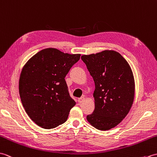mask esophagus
Wrapping results in <instances>:
<instances>
[{"mask_svg": "<svg viewBox=\"0 0 157 157\" xmlns=\"http://www.w3.org/2000/svg\"><path fill=\"white\" fill-rule=\"evenodd\" d=\"M85 101V97H82L81 98L78 99V103H82Z\"/></svg>", "mask_w": 157, "mask_h": 157, "instance_id": "obj_1", "label": "esophagus"}]
</instances>
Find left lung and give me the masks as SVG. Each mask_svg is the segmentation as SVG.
<instances>
[{"label": "left lung", "instance_id": "left-lung-1", "mask_svg": "<svg viewBox=\"0 0 157 157\" xmlns=\"http://www.w3.org/2000/svg\"><path fill=\"white\" fill-rule=\"evenodd\" d=\"M81 59L95 85V109L86 120L96 129L109 130L123 120L133 104L135 81L132 68L114 50L82 55Z\"/></svg>", "mask_w": 157, "mask_h": 157}]
</instances>
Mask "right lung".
Instances as JSON below:
<instances>
[{
  "label": "right lung",
  "instance_id": "1",
  "mask_svg": "<svg viewBox=\"0 0 157 157\" xmlns=\"http://www.w3.org/2000/svg\"><path fill=\"white\" fill-rule=\"evenodd\" d=\"M81 54L46 48L23 66L19 90L26 113L37 126L52 129L67 120L76 102L69 95L65 76Z\"/></svg>",
  "mask_w": 157,
  "mask_h": 157
}]
</instances>
